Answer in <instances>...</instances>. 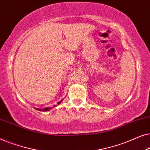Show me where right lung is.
<instances>
[{
	"instance_id": "right-lung-1",
	"label": "right lung",
	"mask_w": 150,
	"mask_h": 150,
	"mask_svg": "<svg viewBox=\"0 0 150 150\" xmlns=\"http://www.w3.org/2000/svg\"><path fill=\"white\" fill-rule=\"evenodd\" d=\"M61 101H62V100H61V101H59L58 103H57V104H59L61 102ZM37 110H40V111H47V110H49L50 109H51L50 107H47V108H35Z\"/></svg>"
}]
</instances>
